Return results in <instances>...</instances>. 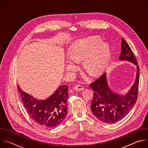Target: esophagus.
Segmentation results:
<instances>
[{
    "label": "esophagus",
    "mask_w": 148,
    "mask_h": 148,
    "mask_svg": "<svg viewBox=\"0 0 148 148\" xmlns=\"http://www.w3.org/2000/svg\"><path fill=\"white\" fill-rule=\"evenodd\" d=\"M73 89L77 91H80L84 90V87L81 85H75L74 87H73Z\"/></svg>",
    "instance_id": "obj_1"
}]
</instances>
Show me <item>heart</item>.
Listing matches in <instances>:
<instances>
[{"label":"heart","instance_id":"heart-1","mask_svg":"<svg viewBox=\"0 0 148 148\" xmlns=\"http://www.w3.org/2000/svg\"><path fill=\"white\" fill-rule=\"evenodd\" d=\"M101 43V40L97 38L81 40L70 48V57L73 61L85 58L84 66L86 69L91 73H98L106 66L111 54L109 46ZM74 67L73 62H69L67 69L70 71Z\"/></svg>","mask_w":148,"mask_h":148}]
</instances>
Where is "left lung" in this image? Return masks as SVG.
<instances>
[{"mask_svg": "<svg viewBox=\"0 0 148 148\" xmlns=\"http://www.w3.org/2000/svg\"><path fill=\"white\" fill-rule=\"evenodd\" d=\"M119 59L132 62L137 66L135 81L128 93L120 95L114 92L108 85L105 73L90 84L94 91L91 111L98 119L107 123L116 122L125 117L134 107L138 98L139 68L131 47L123 38H122Z\"/></svg>", "mask_w": 148, "mask_h": 148, "instance_id": "obj_1", "label": "left lung"}]
</instances>
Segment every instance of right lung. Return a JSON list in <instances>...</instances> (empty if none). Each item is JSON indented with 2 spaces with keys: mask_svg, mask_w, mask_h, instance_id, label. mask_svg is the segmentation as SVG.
Returning <instances> with one entry per match:
<instances>
[{
  "mask_svg": "<svg viewBox=\"0 0 148 148\" xmlns=\"http://www.w3.org/2000/svg\"><path fill=\"white\" fill-rule=\"evenodd\" d=\"M17 90L24 107L31 118L45 128L58 126L67 114V100L69 97L68 86H61L49 98L37 100L23 91L19 86Z\"/></svg>",
  "mask_w": 148,
  "mask_h": 148,
  "instance_id": "right-lung-1",
  "label": "right lung"
}]
</instances>
